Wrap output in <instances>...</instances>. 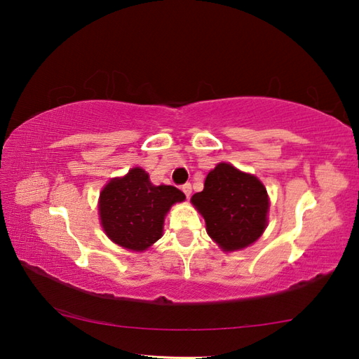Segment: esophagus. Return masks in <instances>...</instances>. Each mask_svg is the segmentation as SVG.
<instances>
[{
	"label": "esophagus",
	"mask_w": 359,
	"mask_h": 359,
	"mask_svg": "<svg viewBox=\"0 0 359 359\" xmlns=\"http://www.w3.org/2000/svg\"><path fill=\"white\" fill-rule=\"evenodd\" d=\"M182 191L185 193V196H187V197L191 196V193H193V189H191V184H185V185H182Z\"/></svg>",
	"instance_id": "obj_1"
}]
</instances>
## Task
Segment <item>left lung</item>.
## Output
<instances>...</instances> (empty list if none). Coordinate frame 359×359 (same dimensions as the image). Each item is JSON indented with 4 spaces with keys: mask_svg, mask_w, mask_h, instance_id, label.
<instances>
[{
    "mask_svg": "<svg viewBox=\"0 0 359 359\" xmlns=\"http://www.w3.org/2000/svg\"><path fill=\"white\" fill-rule=\"evenodd\" d=\"M191 202L207 224V233L224 251L256 242L266 226L269 194L256 175L219 163L205 179L203 191Z\"/></svg>",
    "mask_w": 359,
    "mask_h": 359,
    "instance_id": "left-lung-1",
    "label": "left lung"
}]
</instances>
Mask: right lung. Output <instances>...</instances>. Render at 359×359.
<instances>
[{"instance_id": "1", "label": "right lung", "mask_w": 359, "mask_h": 359, "mask_svg": "<svg viewBox=\"0 0 359 359\" xmlns=\"http://www.w3.org/2000/svg\"><path fill=\"white\" fill-rule=\"evenodd\" d=\"M185 194L171 185H152L148 172L133 168L108 182L98 201L102 226L117 245L143 251L162 238L166 212Z\"/></svg>"}]
</instances>
